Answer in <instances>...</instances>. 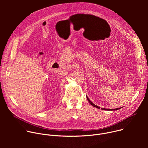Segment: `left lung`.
<instances>
[{
  "label": "left lung",
  "mask_w": 148,
  "mask_h": 148,
  "mask_svg": "<svg viewBox=\"0 0 148 148\" xmlns=\"http://www.w3.org/2000/svg\"><path fill=\"white\" fill-rule=\"evenodd\" d=\"M87 99H88V102L90 103V104L91 105H92L93 107H96V108H98V109H99V107H98V106H97V105H95L94 103H93L91 101H90V99L88 98V97L87 96ZM122 107H121V108H116V109H106V108H101V110H106V111H115V110H119V109H121V108H122Z\"/></svg>",
  "instance_id": "8db88e82"
}]
</instances>
